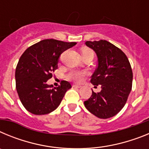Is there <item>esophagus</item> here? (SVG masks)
<instances>
[{
    "label": "esophagus",
    "instance_id": "34e87169",
    "mask_svg": "<svg viewBox=\"0 0 149 149\" xmlns=\"http://www.w3.org/2000/svg\"><path fill=\"white\" fill-rule=\"evenodd\" d=\"M72 86L74 88H81V86H80V85H77V84H73L72 85Z\"/></svg>",
    "mask_w": 149,
    "mask_h": 149
}]
</instances>
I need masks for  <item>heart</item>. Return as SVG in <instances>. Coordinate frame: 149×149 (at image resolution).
Masks as SVG:
<instances>
[{"label": "heart", "instance_id": "1", "mask_svg": "<svg viewBox=\"0 0 149 149\" xmlns=\"http://www.w3.org/2000/svg\"><path fill=\"white\" fill-rule=\"evenodd\" d=\"M81 54H82V56L86 54H93V51L92 50L89 49V48H84L81 51ZM86 74V72H80V71H72L70 73L68 74L67 77L68 79L71 80V81H73L74 82H81V81H83L84 77H85V75Z\"/></svg>", "mask_w": 149, "mask_h": 149}]
</instances>
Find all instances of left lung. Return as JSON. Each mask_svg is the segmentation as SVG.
I'll return each mask as SVG.
<instances>
[{
    "mask_svg": "<svg viewBox=\"0 0 149 149\" xmlns=\"http://www.w3.org/2000/svg\"><path fill=\"white\" fill-rule=\"evenodd\" d=\"M96 53L97 68L91 78L93 85H101L100 93H94L84 101L86 108L95 116L108 119L116 115L126 104L132 88L133 72L127 56L106 40L85 42Z\"/></svg>",
    "mask_w": 149,
    "mask_h": 149,
    "instance_id": "1",
    "label": "left lung"
}]
</instances>
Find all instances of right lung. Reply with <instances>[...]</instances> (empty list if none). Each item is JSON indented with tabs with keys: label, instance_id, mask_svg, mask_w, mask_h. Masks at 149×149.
Returning a JSON list of instances; mask_svg holds the SVG:
<instances>
[{
	"label": "right lung",
	"instance_id": "obj_1",
	"mask_svg": "<svg viewBox=\"0 0 149 149\" xmlns=\"http://www.w3.org/2000/svg\"><path fill=\"white\" fill-rule=\"evenodd\" d=\"M77 44L56 39H44L23 53L15 68V87L26 110L35 115L48 114L56 110L71 84L62 81L58 87L47 84L57 69L62 53Z\"/></svg>",
	"mask_w": 149,
	"mask_h": 149
}]
</instances>
